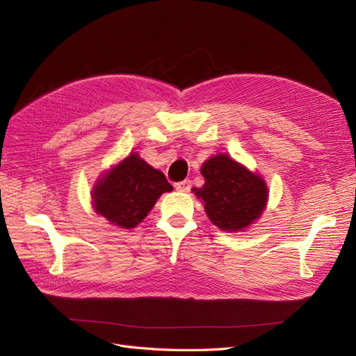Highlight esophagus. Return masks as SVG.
<instances>
[{
    "instance_id": "obj_1",
    "label": "esophagus",
    "mask_w": 356,
    "mask_h": 356,
    "mask_svg": "<svg viewBox=\"0 0 356 356\" xmlns=\"http://www.w3.org/2000/svg\"><path fill=\"white\" fill-rule=\"evenodd\" d=\"M175 188H177V191H181V193H188L190 188H191V181L190 179H184V181H181V182H177Z\"/></svg>"
}]
</instances>
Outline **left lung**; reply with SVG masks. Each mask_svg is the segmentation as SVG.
<instances>
[{
	"instance_id": "obj_1",
	"label": "left lung",
	"mask_w": 356,
	"mask_h": 356,
	"mask_svg": "<svg viewBox=\"0 0 356 356\" xmlns=\"http://www.w3.org/2000/svg\"><path fill=\"white\" fill-rule=\"evenodd\" d=\"M204 184L193 188L204 212L222 232H242L261 217L268 188L263 177L251 172L229 154H215L200 168Z\"/></svg>"
}]
</instances>
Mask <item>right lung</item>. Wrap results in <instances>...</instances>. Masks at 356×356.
Returning a JSON list of instances; mask_svg holds the SVG:
<instances>
[{
	"instance_id": "obj_1",
	"label": "right lung",
	"mask_w": 356,
	"mask_h": 356,
	"mask_svg": "<svg viewBox=\"0 0 356 356\" xmlns=\"http://www.w3.org/2000/svg\"><path fill=\"white\" fill-rule=\"evenodd\" d=\"M172 190L163 172L131 153L95 182L92 203L110 224L129 230L143 222L157 199Z\"/></svg>"
}]
</instances>
